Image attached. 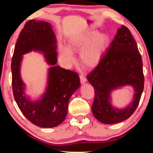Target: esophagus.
<instances>
[{
	"mask_svg": "<svg viewBox=\"0 0 153 153\" xmlns=\"http://www.w3.org/2000/svg\"><path fill=\"white\" fill-rule=\"evenodd\" d=\"M80 81H81V84H84V83L86 82V79L85 77L83 76V75H80Z\"/></svg>",
	"mask_w": 153,
	"mask_h": 153,
	"instance_id": "1",
	"label": "esophagus"
}]
</instances>
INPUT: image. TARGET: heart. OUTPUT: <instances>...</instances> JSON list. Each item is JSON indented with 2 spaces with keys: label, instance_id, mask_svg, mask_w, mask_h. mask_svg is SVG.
<instances>
[{
  "label": "heart",
  "instance_id": "1",
  "mask_svg": "<svg viewBox=\"0 0 153 153\" xmlns=\"http://www.w3.org/2000/svg\"><path fill=\"white\" fill-rule=\"evenodd\" d=\"M109 37L106 33L87 30L74 33L69 37L67 47L59 45L60 58L64 63L72 64L74 56L72 52L80 51L79 60L85 68H93L99 64L107 48Z\"/></svg>",
  "mask_w": 153,
  "mask_h": 153
}]
</instances>
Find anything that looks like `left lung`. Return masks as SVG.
<instances>
[{
  "label": "left lung",
  "instance_id": "1",
  "mask_svg": "<svg viewBox=\"0 0 153 153\" xmlns=\"http://www.w3.org/2000/svg\"><path fill=\"white\" fill-rule=\"evenodd\" d=\"M87 79L95 89L92 111L100 122L108 125L122 122L135 111L144 87L143 63L137 43L126 26L118 29L105 54ZM125 85L133 88V102L118 109L112 105L111 92Z\"/></svg>",
  "mask_w": 153,
  "mask_h": 153
}]
</instances>
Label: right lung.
Returning a JSON list of instances; mask_svg holds the SVG:
<instances>
[{"instance_id":"add662e5","label":"right lung","mask_w":153,"mask_h":153,"mask_svg":"<svg viewBox=\"0 0 153 153\" xmlns=\"http://www.w3.org/2000/svg\"><path fill=\"white\" fill-rule=\"evenodd\" d=\"M56 37L49 22L30 20L21 31L12 59L14 100L24 116L34 125L43 128L56 127L63 122L71 96L80 86V79L76 72L56 65ZM32 51L44 53L45 60L51 65L48 70L45 93L35 101L25 93V85L20 72L22 56Z\"/></svg>"}]
</instances>
